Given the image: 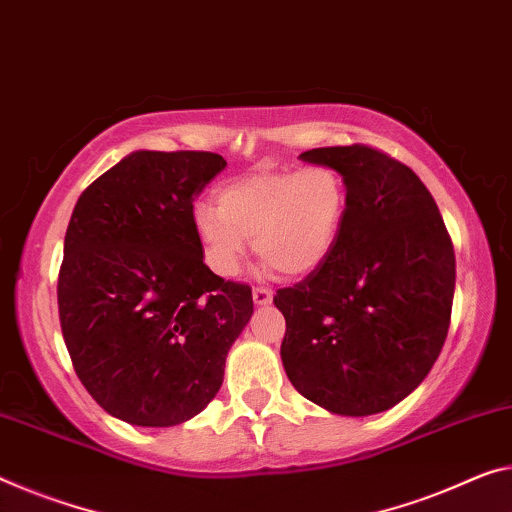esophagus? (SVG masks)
<instances>
[{"mask_svg":"<svg viewBox=\"0 0 512 512\" xmlns=\"http://www.w3.org/2000/svg\"><path fill=\"white\" fill-rule=\"evenodd\" d=\"M251 295H254V302H256V304H261V306L272 302V290H270V288L256 286V288H254V293H251Z\"/></svg>","mask_w":512,"mask_h":512,"instance_id":"1","label":"esophagus"}]
</instances>
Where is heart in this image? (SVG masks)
<instances>
[{
    "instance_id": "obj_1",
    "label": "heart",
    "mask_w": 512,
    "mask_h": 512,
    "mask_svg": "<svg viewBox=\"0 0 512 512\" xmlns=\"http://www.w3.org/2000/svg\"><path fill=\"white\" fill-rule=\"evenodd\" d=\"M348 212V183L332 164L256 169L217 190V208H194L203 258L219 277L238 272L247 238L288 277H306L332 256Z\"/></svg>"
}]
</instances>
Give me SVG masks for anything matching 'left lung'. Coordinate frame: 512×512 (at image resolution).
Here are the masks:
<instances>
[{
    "label": "left lung",
    "mask_w": 512,
    "mask_h": 512,
    "mask_svg": "<svg viewBox=\"0 0 512 512\" xmlns=\"http://www.w3.org/2000/svg\"><path fill=\"white\" fill-rule=\"evenodd\" d=\"M348 183L332 256L281 288V361L293 387L345 416L384 412L430 373L451 325L455 251L428 187L366 144L311 148Z\"/></svg>",
    "instance_id": "left-lung-1"
}]
</instances>
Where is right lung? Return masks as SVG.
Wrapping results in <instances>:
<instances>
[{
  "label": "right lung",
  "instance_id": "add662e5",
  "mask_svg": "<svg viewBox=\"0 0 512 512\" xmlns=\"http://www.w3.org/2000/svg\"><path fill=\"white\" fill-rule=\"evenodd\" d=\"M226 167L206 151H137L86 187L64 240L61 334L84 389L132 426L192 419L254 313L247 283L203 263L194 199Z\"/></svg>",
  "mask_w": 512,
  "mask_h": 512
}]
</instances>
